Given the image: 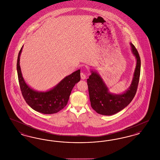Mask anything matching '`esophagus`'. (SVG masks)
<instances>
[{
	"label": "esophagus",
	"instance_id": "esophagus-1",
	"mask_svg": "<svg viewBox=\"0 0 160 160\" xmlns=\"http://www.w3.org/2000/svg\"><path fill=\"white\" fill-rule=\"evenodd\" d=\"M80 76H81V78H82V80H84V79H86V75L83 72H81Z\"/></svg>",
	"mask_w": 160,
	"mask_h": 160
}]
</instances>
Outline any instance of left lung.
<instances>
[{
  "instance_id": "left-lung-1",
  "label": "left lung",
  "mask_w": 160,
  "mask_h": 160,
  "mask_svg": "<svg viewBox=\"0 0 160 160\" xmlns=\"http://www.w3.org/2000/svg\"><path fill=\"white\" fill-rule=\"evenodd\" d=\"M130 44L132 52L136 58L137 64L128 91L120 95L110 93L101 77L95 71H92L91 75L87 79L92 108L99 114L108 116L117 113L129 104L136 93L140 75L141 61L135 46L132 43Z\"/></svg>"
}]
</instances>
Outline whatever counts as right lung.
Wrapping results in <instances>:
<instances>
[{"instance_id": "right-lung-1", "label": "right lung", "mask_w": 160, "mask_h": 160, "mask_svg": "<svg viewBox=\"0 0 160 160\" xmlns=\"http://www.w3.org/2000/svg\"><path fill=\"white\" fill-rule=\"evenodd\" d=\"M21 48L17 58V69L18 82L23 98L34 110L44 114H53L61 111L67 106L71 91L80 80V70L78 69L64 78L53 89L46 92L35 91L29 87L23 79L20 66Z\"/></svg>"}]
</instances>
